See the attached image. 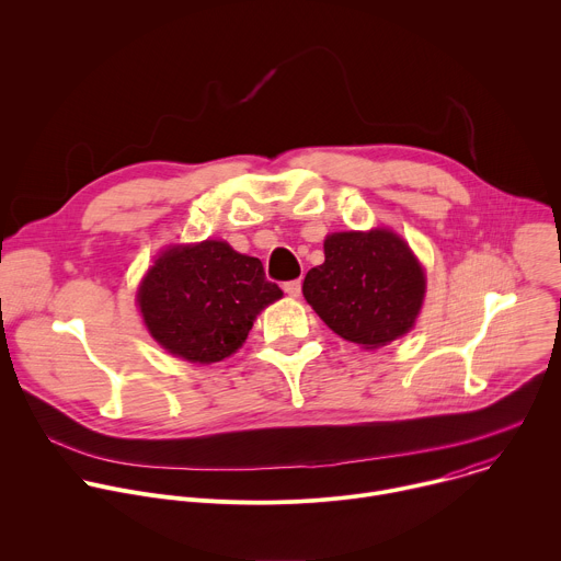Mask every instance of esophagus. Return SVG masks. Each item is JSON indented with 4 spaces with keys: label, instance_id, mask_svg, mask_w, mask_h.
<instances>
[{
    "label": "esophagus",
    "instance_id": "34e87169",
    "mask_svg": "<svg viewBox=\"0 0 561 561\" xmlns=\"http://www.w3.org/2000/svg\"><path fill=\"white\" fill-rule=\"evenodd\" d=\"M284 293H286L288 297H299V293H301V282H299V279L286 282V284H284Z\"/></svg>",
    "mask_w": 561,
    "mask_h": 561
}]
</instances>
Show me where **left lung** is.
<instances>
[{"label":"left lung","instance_id":"8db88e82","mask_svg":"<svg viewBox=\"0 0 561 561\" xmlns=\"http://www.w3.org/2000/svg\"><path fill=\"white\" fill-rule=\"evenodd\" d=\"M324 257L306 273L301 290L333 333L379 348L415 327L426 273L397 232H333L324 239Z\"/></svg>","mask_w":561,"mask_h":561}]
</instances>
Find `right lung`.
Listing matches in <instances>:
<instances>
[{"mask_svg": "<svg viewBox=\"0 0 561 561\" xmlns=\"http://www.w3.org/2000/svg\"><path fill=\"white\" fill-rule=\"evenodd\" d=\"M257 257L226 242L169 247L144 275L137 304L152 340L193 364L230 357L257 314L282 297Z\"/></svg>", "mask_w": 561, "mask_h": 561, "instance_id": "add662e5", "label": "right lung"}]
</instances>
